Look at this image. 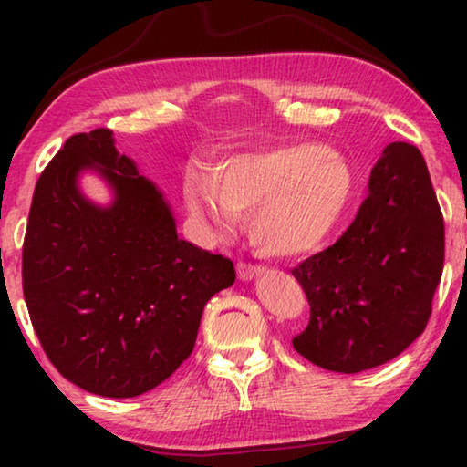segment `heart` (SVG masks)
I'll return each mask as SVG.
<instances>
[{"mask_svg": "<svg viewBox=\"0 0 467 467\" xmlns=\"http://www.w3.org/2000/svg\"><path fill=\"white\" fill-rule=\"evenodd\" d=\"M303 200V192L298 187H278L275 192L265 197L255 214V224L264 234H278L288 224L290 216L296 220V239L311 234L315 226V212L309 205H298Z\"/></svg>", "mask_w": 467, "mask_h": 467, "instance_id": "1", "label": "heart"}]
</instances>
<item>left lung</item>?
<instances>
[{
    "instance_id": "obj_1",
    "label": "left lung",
    "mask_w": 467,
    "mask_h": 467,
    "mask_svg": "<svg viewBox=\"0 0 467 467\" xmlns=\"http://www.w3.org/2000/svg\"><path fill=\"white\" fill-rule=\"evenodd\" d=\"M84 170L114 202H90ZM231 259L177 236L152 181L110 130L76 133L36 181L22 247V288L47 358L82 389L138 398L193 350L208 300L233 286Z\"/></svg>"
}]
</instances>
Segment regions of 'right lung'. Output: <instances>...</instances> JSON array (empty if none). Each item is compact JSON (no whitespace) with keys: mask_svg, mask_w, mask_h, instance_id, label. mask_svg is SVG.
Listing matches in <instances>:
<instances>
[{"mask_svg":"<svg viewBox=\"0 0 467 467\" xmlns=\"http://www.w3.org/2000/svg\"><path fill=\"white\" fill-rule=\"evenodd\" d=\"M445 262V224L420 150L393 141L370 171L368 195L339 239L292 275L311 321L298 354L336 373L385 365L422 334Z\"/></svg>","mask_w":467,"mask_h":467,"instance_id":"right-lung-1","label":"right lung"}]
</instances>
